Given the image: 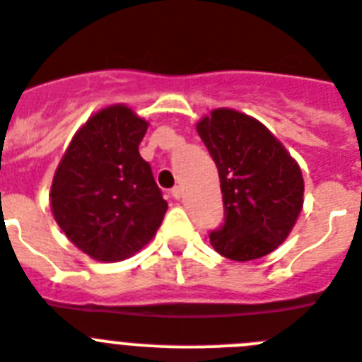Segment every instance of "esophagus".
<instances>
[{
  "label": "esophagus",
  "instance_id": "34e87169",
  "mask_svg": "<svg viewBox=\"0 0 362 362\" xmlns=\"http://www.w3.org/2000/svg\"><path fill=\"white\" fill-rule=\"evenodd\" d=\"M171 197H173V199L180 200V197H182V187H180V185H175V187H173V189H171Z\"/></svg>",
  "mask_w": 362,
  "mask_h": 362
}]
</instances>
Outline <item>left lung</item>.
I'll return each instance as SVG.
<instances>
[{
    "label": "left lung",
    "mask_w": 362,
    "mask_h": 362,
    "mask_svg": "<svg viewBox=\"0 0 362 362\" xmlns=\"http://www.w3.org/2000/svg\"><path fill=\"white\" fill-rule=\"evenodd\" d=\"M218 168L224 224L209 233L226 259L246 262L281 246L303 209L298 163L260 122L215 109L197 124Z\"/></svg>",
    "instance_id": "obj_1"
}]
</instances>
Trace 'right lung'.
I'll use <instances>...</instances> for the list:
<instances>
[{
    "label": "right lung",
    "mask_w": 362,
    "mask_h": 362,
    "mask_svg": "<svg viewBox=\"0 0 362 362\" xmlns=\"http://www.w3.org/2000/svg\"><path fill=\"white\" fill-rule=\"evenodd\" d=\"M147 122L129 107L111 105L74 134L50 185V207L69 240L100 262L142 250L168 202L138 146Z\"/></svg>",
    "instance_id": "add662e5"
}]
</instances>
